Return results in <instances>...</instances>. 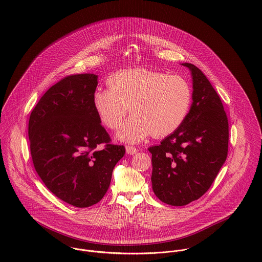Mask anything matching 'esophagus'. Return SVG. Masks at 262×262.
I'll return each mask as SVG.
<instances>
[{
    "label": "esophagus",
    "mask_w": 262,
    "mask_h": 262,
    "mask_svg": "<svg viewBox=\"0 0 262 262\" xmlns=\"http://www.w3.org/2000/svg\"><path fill=\"white\" fill-rule=\"evenodd\" d=\"M137 151H138V149H137L136 147H134V146H130V145H127V146H126V152H127L128 154H130V155L135 154Z\"/></svg>",
    "instance_id": "1"
}]
</instances>
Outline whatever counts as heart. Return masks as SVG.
Masks as SVG:
<instances>
[{
	"instance_id": "b5f03b06",
	"label": "heart",
	"mask_w": 262,
	"mask_h": 262,
	"mask_svg": "<svg viewBox=\"0 0 262 262\" xmlns=\"http://www.w3.org/2000/svg\"><path fill=\"white\" fill-rule=\"evenodd\" d=\"M108 89L98 88L93 105L102 123L117 129L126 114H133L117 133L119 140L137 143L150 134L167 136L187 120L192 105V89L187 78L144 69L117 73Z\"/></svg>"
}]
</instances>
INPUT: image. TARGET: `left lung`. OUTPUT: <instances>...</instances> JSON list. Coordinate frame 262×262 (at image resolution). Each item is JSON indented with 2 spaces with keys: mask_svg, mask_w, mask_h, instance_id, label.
Listing matches in <instances>:
<instances>
[{
  "mask_svg": "<svg viewBox=\"0 0 262 262\" xmlns=\"http://www.w3.org/2000/svg\"><path fill=\"white\" fill-rule=\"evenodd\" d=\"M192 105L184 124L152 154L151 183L155 195L170 206H185L212 186L228 154L229 125L223 104L209 79L191 63Z\"/></svg>",
  "mask_w": 262,
  "mask_h": 262,
  "instance_id": "obj_1",
  "label": "left lung"
}]
</instances>
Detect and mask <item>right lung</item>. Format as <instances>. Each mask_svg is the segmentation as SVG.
<instances>
[{"mask_svg":"<svg viewBox=\"0 0 262 262\" xmlns=\"http://www.w3.org/2000/svg\"><path fill=\"white\" fill-rule=\"evenodd\" d=\"M98 75L66 76L31 112L28 125L35 170L47 188L77 208L99 203L107 192L123 145L111 144L93 105Z\"/></svg>","mask_w":262,"mask_h":262,"instance_id":"right-lung-1","label":"right lung"}]
</instances>
